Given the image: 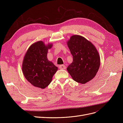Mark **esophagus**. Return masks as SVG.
<instances>
[{"label":"esophagus","instance_id":"esophagus-1","mask_svg":"<svg viewBox=\"0 0 123 123\" xmlns=\"http://www.w3.org/2000/svg\"><path fill=\"white\" fill-rule=\"evenodd\" d=\"M59 68L61 69H66V67L64 65H61L59 66Z\"/></svg>","mask_w":123,"mask_h":123}]
</instances>
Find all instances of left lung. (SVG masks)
I'll return each instance as SVG.
<instances>
[{
    "mask_svg": "<svg viewBox=\"0 0 123 123\" xmlns=\"http://www.w3.org/2000/svg\"><path fill=\"white\" fill-rule=\"evenodd\" d=\"M67 45L73 56V62L67 71L74 80L84 84L92 80L100 66V57L95 46L84 37H71Z\"/></svg>",
    "mask_w": 123,
    "mask_h": 123,
    "instance_id": "obj_1",
    "label": "left lung"
}]
</instances>
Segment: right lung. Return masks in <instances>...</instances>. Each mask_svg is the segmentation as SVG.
I'll list each match as a JSON object with an SVG mask.
<instances>
[{"label":"right lung","mask_w":123,"mask_h":123,"mask_svg":"<svg viewBox=\"0 0 123 123\" xmlns=\"http://www.w3.org/2000/svg\"><path fill=\"white\" fill-rule=\"evenodd\" d=\"M52 47V43L46 45L39 41L33 43L25 55L22 70L26 80L35 87L46 88L58 69L47 58L48 51Z\"/></svg>","instance_id":"right-lung-1"}]
</instances>
